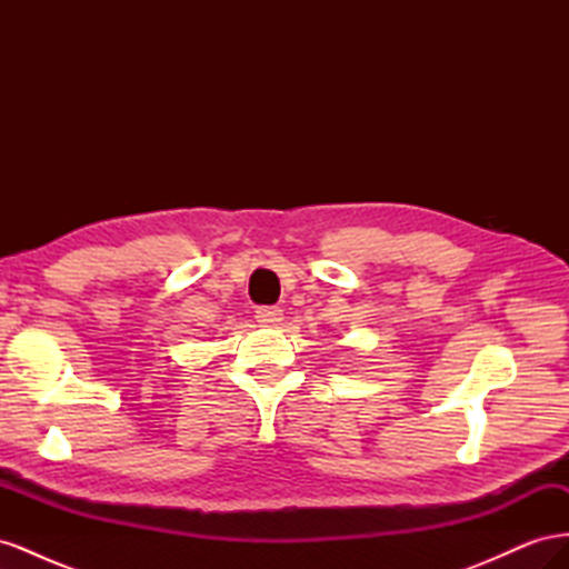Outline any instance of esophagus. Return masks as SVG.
Wrapping results in <instances>:
<instances>
[{
    "label": "esophagus",
    "mask_w": 569,
    "mask_h": 569,
    "mask_svg": "<svg viewBox=\"0 0 569 569\" xmlns=\"http://www.w3.org/2000/svg\"><path fill=\"white\" fill-rule=\"evenodd\" d=\"M256 320L263 327H272L282 320V308L278 306H258L256 308Z\"/></svg>",
    "instance_id": "34e87169"
}]
</instances>
